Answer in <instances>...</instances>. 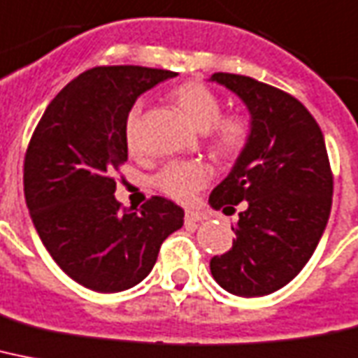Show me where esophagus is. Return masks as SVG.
<instances>
[{"label": "esophagus", "instance_id": "esophagus-1", "mask_svg": "<svg viewBox=\"0 0 358 358\" xmlns=\"http://www.w3.org/2000/svg\"><path fill=\"white\" fill-rule=\"evenodd\" d=\"M204 219V213H200V211H193V209H187V211H185V222H200V220Z\"/></svg>", "mask_w": 358, "mask_h": 358}]
</instances>
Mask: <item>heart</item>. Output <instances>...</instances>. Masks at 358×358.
Segmentation results:
<instances>
[{
  "instance_id": "1",
  "label": "heart",
  "mask_w": 358,
  "mask_h": 358,
  "mask_svg": "<svg viewBox=\"0 0 358 358\" xmlns=\"http://www.w3.org/2000/svg\"><path fill=\"white\" fill-rule=\"evenodd\" d=\"M174 103L185 113L194 129L209 130L211 147L222 158L239 154L248 141L250 123L245 115L231 113L220 117V99L200 83H185L173 92ZM143 104L136 103L124 121V139L130 150L139 147V124ZM211 178V173L200 162H171L164 165L152 178V184L171 199L178 202H191L200 189Z\"/></svg>"
}]
</instances>
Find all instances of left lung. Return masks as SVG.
I'll return each instance as SVG.
<instances>
[{"label": "left lung", "mask_w": 358, "mask_h": 358, "mask_svg": "<svg viewBox=\"0 0 358 358\" xmlns=\"http://www.w3.org/2000/svg\"><path fill=\"white\" fill-rule=\"evenodd\" d=\"M250 113V136L229 174L209 194L224 213L245 202L234 246L209 261L215 281L243 298L272 294L300 274L331 213L333 174L324 134L309 110L252 77L213 73Z\"/></svg>", "instance_id": "1"}]
</instances>
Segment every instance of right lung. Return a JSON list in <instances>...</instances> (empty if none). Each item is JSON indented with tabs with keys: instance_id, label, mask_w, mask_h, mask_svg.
<instances>
[{
	"instance_id": "right-lung-1",
	"label": "right lung",
	"mask_w": 358,
	"mask_h": 358,
	"mask_svg": "<svg viewBox=\"0 0 358 358\" xmlns=\"http://www.w3.org/2000/svg\"><path fill=\"white\" fill-rule=\"evenodd\" d=\"M178 73L106 66L78 75L49 103L23 165L29 213L43 246L73 281L121 292L143 281L159 246L184 226L162 196L123 209L113 171L129 158L124 121L141 94Z\"/></svg>"
}]
</instances>
